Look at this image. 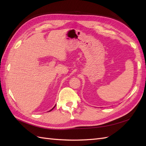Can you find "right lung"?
<instances>
[{"label": "right lung", "instance_id": "right-lung-1", "mask_svg": "<svg viewBox=\"0 0 146 146\" xmlns=\"http://www.w3.org/2000/svg\"><path fill=\"white\" fill-rule=\"evenodd\" d=\"M55 106H56V105H55V106H54V107H53V108H52V109H51V110H50V111H52V110H53V109H54V108H55Z\"/></svg>", "mask_w": 146, "mask_h": 146}]
</instances>
